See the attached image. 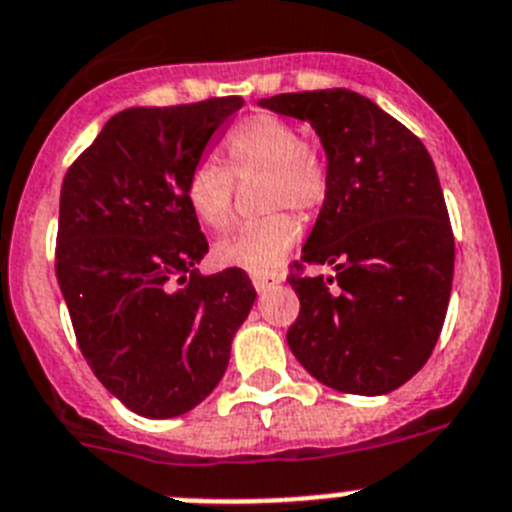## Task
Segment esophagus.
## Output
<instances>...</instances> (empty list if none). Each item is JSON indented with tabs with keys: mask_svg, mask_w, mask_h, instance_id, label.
<instances>
[{
	"mask_svg": "<svg viewBox=\"0 0 512 512\" xmlns=\"http://www.w3.org/2000/svg\"><path fill=\"white\" fill-rule=\"evenodd\" d=\"M278 283H281V278H278V275H262V273L252 275V286H255L257 293L270 291V288L278 286Z\"/></svg>",
	"mask_w": 512,
	"mask_h": 512,
	"instance_id": "obj_1",
	"label": "esophagus"
}]
</instances>
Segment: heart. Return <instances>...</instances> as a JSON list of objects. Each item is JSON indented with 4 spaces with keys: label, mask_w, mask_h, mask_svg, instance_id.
Listing matches in <instances>:
<instances>
[{
    "label": "heart",
    "mask_w": 512,
    "mask_h": 512,
    "mask_svg": "<svg viewBox=\"0 0 512 512\" xmlns=\"http://www.w3.org/2000/svg\"><path fill=\"white\" fill-rule=\"evenodd\" d=\"M224 164L201 159L185 175V201L195 219L213 231L229 226L234 213V180L262 175L260 198L275 208L247 221L216 244V260L226 268L270 273L299 244L301 221L288 208L317 213L330 195V162L319 144L304 139L299 126L281 115H247L221 141Z\"/></svg>",
    "instance_id": "obj_1"
}]
</instances>
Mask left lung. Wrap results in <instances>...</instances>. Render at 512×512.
<instances>
[{
    "instance_id": "8db88e82",
    "label": "left lung",
    "mask_w": 512,
    "mask_h": 512,
    "mask_svg": "<svg viewBox=\"0 0 512 512\" xmlns=\"http://www.w3.org/2000/svg\"><path fill=\"white\" fill-rule=\"evenodd\" d=\"M260 105L311 123L330 195L291 265L301 301L286 340L342 394H389L433 353L453 281V231L438 172L410 128L350 90L286 92ZM332 264V276H306Z\"/></svg>"
}]
</instances>
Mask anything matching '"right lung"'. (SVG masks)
Returning <instances> with one entry per match:
<instances>
[{
	"label": "right lung",
	"mask_w": 512,
	"mask_h": 512,
	"mask_svg": "<svg viewBox=\"0 0 512 512\" xmlns=\"http://www.w3.org/2000/svg\"><path fill=\"white\" fill-rule=\"evenodd\" d=\"M244 105L208 97L113 115L61 185L56 278L84 361L128 410L177 417L216 389L255 304L239 268L201 275L206 234L182 185Z\"/></svg>",
	"instance_id": "add662e5"
}]
</instances>
